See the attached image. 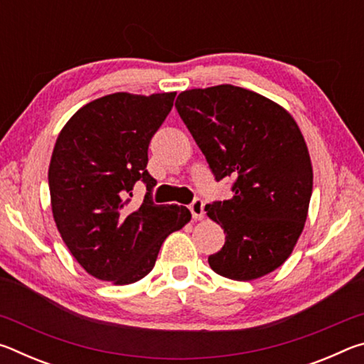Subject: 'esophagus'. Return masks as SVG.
<instances>
[{"instance_id":"esophagus-1","label":"esophagus","mask_w":364,"mask_h":364,"mask_svg":"<svg viewBox=\"0 0 364 364\" xmlns=\"http://www.w3.org/2000/svg\"><path fill=\"white\" fill-rule=\"evenodd\" d=\"M204 200L202 199H199V197H197V199H194L193 200V204L189 205V210H191V213H193V218L194 220H202L204 218Z\"/></svg>"}]
</instances>
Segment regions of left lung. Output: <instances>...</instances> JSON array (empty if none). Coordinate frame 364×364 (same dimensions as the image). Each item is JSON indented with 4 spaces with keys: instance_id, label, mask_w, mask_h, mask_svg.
Returning <instances> with one entry per match:
<instances>
[{
    "instance_id": "left-lung-1",
    "label": "left lung",
    "mask_w": 364,
    "mask_h": 364,
    "mask_svg": "<svg viewBox=\"0 0 364 364\" xmlns=\"http://www.w3.org/2000/svg\"><path fill=\"white\" fill-rule=\"evenodd\" d=\"M175 107L215 180H234L231 199L205 205L226 232L210 268L234 281L279 268L304 231L313 189L310 154L292 115L232 85L183 91Z\"/></svg>"
}]
</instances>
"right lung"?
Wrapping results in <instances>:
<instances>
[{
	"mask_svg": "<svg viewBox=\"0 0 364 364\" xmlns=\"http://www.w3.org/2000/svg\"><path fill=\"white\" fill-rule=\"evenodd\" d=\"M176 93H114L86 104L65 123L48 170L53 217L86 273L114 284L143 279L165 239L191 220L180 205H156L147 149ZM136 181L148 193L127 211Z\"/></svg>",
	"mask_w": 364,
	"mask_h": 364,
	"instance_id": "add662e5",
	"label": "right lung"
}]
</instances>
